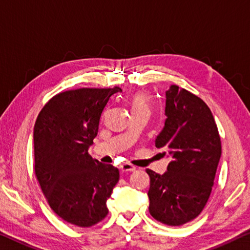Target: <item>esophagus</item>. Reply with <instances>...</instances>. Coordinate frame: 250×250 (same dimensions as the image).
<instances>
[{
  "instance_id": "esophagus-1",
  "label": "esophagus",
  "mask_w": 250,
  "mask_h": 250,
  "mask_svg": "<svg viewBox=\"0 0 250 250\" xmlns=\"http://www.w3.org/2000/svg\"><path fill=\"white\" fill-rule=\"evenodd\" d=\"M119 169H120L122 172H131V171H134V170H136V167H134V166H132V165L126 164V162H125V164L119 166Z\"/></svg>"
}]
</instances>
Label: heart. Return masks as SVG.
Here are the masks:
<instances>
[{"mask_svg":"<svg viewBox=\"0 0 250 250\" xmlns=\"http://www.w3.org/2000/svg\"><path fill=\"white\" fill-rule=\"evenodd\" d=\"M130 106H131L132 113L136 112H144L150 116V112H151V104L152 100L151 97L149 96L146 92H139L133 93L131 97H130Z\"/></svg>","mask_w":250,"mask_h":250,"instance_id":"1","label":"heart"}]
</instances>
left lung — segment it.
Returning <instances> with one entry per match:
<instances>
[{"label": "left lung", "mask_w": 250, "mask_h": 250, "mask_svg": "<svg viewBox=\"0 0 250 250\" xmlns=\"http://www.w3.org/2000/svg\"><path fill=\"white\" fill-rule=\"evenodd\" d=\"M166 116L156 146L171 161L164 175L146 170L149 211L162 224L181 226L199 216L210 197L221 141L209 106L176 84L166 92Z\"/></svg>", "instance_id": "8db88e82"}]
</instances>
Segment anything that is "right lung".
I'll return each instance as SVG.
<instances>
[{"mask_svg": "<svg viewBox=\"0 0 250 250\" xmlns=\"http://www.w3.org/2000/svg\"><path fill=\"white\" fill-rule=\"evenodd\" d=\"M119 86L60 92L40 111L34 125V172L47 204L78 227H91L108 215L106 200L119 170L92 159L104 110Z\"/></svg>", "mask_w": 250, "mask_h": 250, "instance_id": "right-lung-1", "label": "right lung"}]
</instances>
